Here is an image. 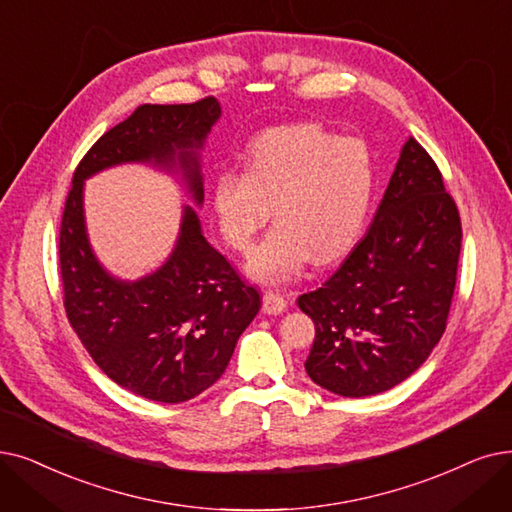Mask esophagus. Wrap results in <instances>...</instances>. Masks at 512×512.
<instances>
[{
  "label": "esophagus",
  "mask_w": 512,
  "mask_h": 512,
  "mask_svg": "<svg viewBox=\"0 0 512 512\" xmlns=\"http://www.w3.org/2000/svg\"><path fill=\"white\" fill-rule=\"evenodd\" d=\"M286 305H288V301H286V297L282 295V293H278V291H265V295H263V309H265V314H282V311L286 309Z\"/></svg>",
  "instance_id": "34e87169"
}]
</instances>
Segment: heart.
I'll return each mask as SVG.
<instances>
[{
    "mask_svg": "<svg viewBox=\"0 0 512 512\" xmlns=\"http://www.w3.org/2000/svg\"><path fill=\"white\" fill-rule=\"evenodd\" d=\"M379 190L374 150L360 138H341L316 123L259 133L244 171L221 169L211 184V207L221 236L247 253L268 224L276 226L247 261L265 282L299 274L309 259L330 263L360 236Z\"/></svg>",
    "mask_w": 512,
    "mask_h": 512,
    "instance_id": "b5f03b06",
    "label": "heart"
}]
</instances>
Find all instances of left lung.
<instances>
[{
  "label": "left lung",
  "mask_w": 512,
  "mask_h": 512,
  "mask_svg": "<svg viewBox=\"0 0 512 512\" xmlns=\"http://www.w3.org/2000/svg\"><path fill=\"white\" fill-rule=\"evenodd\" d=\"M460 240V215L435 161L408 138L366 236L297 301L316 324L309 379L343 397H366L425 364L446 330Z\"/></svg>",
  "instance_id": "8db88e82"
}]
</instances>
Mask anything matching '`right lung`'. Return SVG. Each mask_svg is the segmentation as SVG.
I'll return each instance as SVG.
<instances>
[{"label": "right lung", "mask_w": 512, "mask_h": 512, "mask_svg": "<svg viewBox=\"0 0 512 512\" xmlns=\"http://www.w3.org/2000/svg\"><path fill=\"white\" fill-rule=\"evenodd\" d=\"M219 117L215 98L138 106L85 154L62 213L60 276L73 330L108 379L161 404L188 402L224 374L261 297L207 242L190 205L161 268L138 280L113 276L87 236L85 180L125 163L152 165L180 175L201 207V150Z\"/></svg>", "instance_id": "obj_1"}]
</instances>
